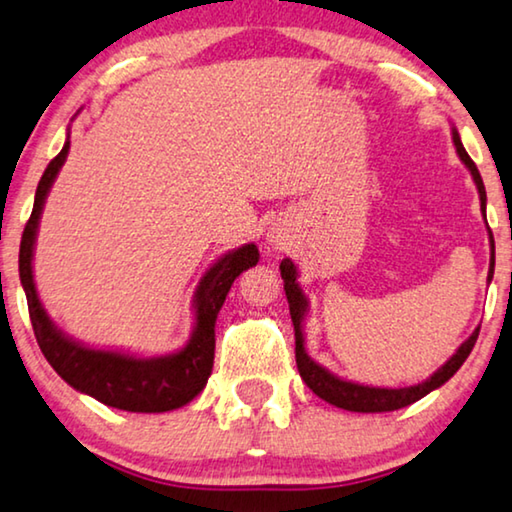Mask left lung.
I'll use <instances>...</instances> for the list:
<instances>
[{"label":"left lung","instance_id":"obj_1","mask_svg":"<svg viewBox=\"0 0 512 512\" xmlns=\"http://www.w3.org/2000/svg\"><path fill=\"white\" fill-rule=\"evenodd\" d=\"M453 142L457 149V156L467 170L474 177V183L478 188V197H480V211L485 216V204H487V195H485V186L483 179H480V172L474 160L469 158L467 151L462 147L460 133L457 128H453ZM490 246H492V259H490V273H487V280H492L494 276V239L490 232ZM280 276L282 282H285V294H287V303H289V315H292V324H294V338H296V368H299V375L305 381V386L310 388L312 393L319 395V398L326 400L333 407L347 409V411H361V414H379V411H395L407 407V404H414L416 400L425 398L427 393L434 391V388L444 386L448 379H451L460 365L467 361V356L474 349L476 340H478V329L469 335L467 340L457 347V352L448 358V361L441 365V368L434 372L432 377H427L425 381L416 386H407V388H379V386H363L356 384V381H347L335 377L333 372H329L322 365L312 361L305 352V338H303V319L308 315V299H305L303 289L299 285V271L292 259H282L280 262Z\"/></svg>","mask_w":512,"mask_h":512}]
</instances>
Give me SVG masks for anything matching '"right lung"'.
<instances>
[{
    "mask_svg": "<svg viewBox=\"0 0 512 512\" xmlns=\"http://www.w3.org/2000/svg\"><path fill=\"white\" fill-rule=\"evenodd\" d=\"M68 147L71 142L66 140L64 149L45 167L36 188L32 216L27 220L20 241V282L27 294L29 317H32L38 347L66 384L108 404V407L137 411V414H160V411L179 409L207 386L213 368V352H216V317L232 282L259 262V250L255 243H246V246L220 257L204 273L193 299L195 329L186 347L179 352L140 358L75 342L66 333H61L48 317L38 299L32 271L38 220H41L45 197L68 156Z\"/></svg>",
    "mask_w": 512,
    "mask_h": 512,
    "instance_id": "add662e5",
    "label": "right lung"
}]
</instances>
